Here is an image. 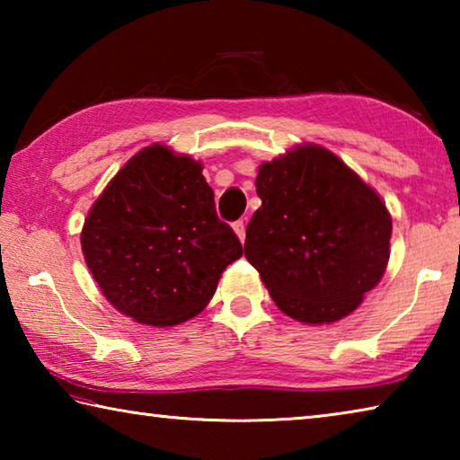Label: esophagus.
Listing matches in <instances>:
<instances>
[{
  "label": "esophagus",
  "mask_w": 460,
  "mask_h": 460,
  "mask_svg": "<svg viewBox=\"0 0 460 460\" xmlns=\"http://www.w3.org/2000/svg\"><path fill=\"white\" fill-rule=\"evenodd\" d=\"M233 229H235L239 241H241V243H243V241H245V223L243 221H235V223H233Z\"/></svg>",
  "instance_id": "34e87169"
}]
</instances>
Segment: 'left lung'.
<instances>
[{"instance_id": "8db88e82", "label": "left lung", "mask_w": 460, "mask_h": 460, "mask_svg": "<svg viewBox=\"0 0 460 460\" xmlns=\"http://www.w3.org/2000/svg\"><path fill=\"white\" fill-rule=\"evenodd\" d=\"M261 207L245 231V258L276 306L308 324L351 314L384 276L392 217L345 162L305 144L258 170Z\"/></svg>"}]
</instances>
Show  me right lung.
Masks as SVG:
<instances>
[{
	"instance_id": "add662e5",
	"label": "right lung",
	"mask_w": 460,
	"mask_h": 460,
	"mask_svg": "<svg viewBox=\"0 0 460 460\" xmlns=\"http://www.w3.org/2000/svg\"><path fill=\"white\" fill-rule=\"evenodd\" d=\"M84 261L119 313L152 326L197 316L243 247L215 211L200 162L154 144L123 166L84 219Z\"/></svg>"
}]
</instances>
